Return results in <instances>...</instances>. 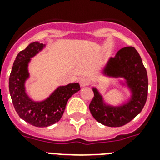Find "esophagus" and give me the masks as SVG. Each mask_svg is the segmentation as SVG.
I'll use <instances>...</instances> for the list:
<instances>
[{
  "instance_id": "1",
  "label": "esophagus",
  "mask_w": 160,
  "mask_h": 160,
  "mask_svg": "<svg viewBox=\"0 0 160 160\" xmlns=\"http://www.w3.org/2000/svg\"><path fill=\"white\" fill-rule=\"evenodd\" d=\"M79 83H80V85L81 87H84V86H86V85H89L90 80H89L87 77H81L80 80H79Z\"/></svg>"
}]
</instances>
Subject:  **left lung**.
Returning a JSON list of instances; mask_svg holds the SVG:
<instances>
[{"label":"left lung","instance_id":"8db88e82","mask_svg":"<svg viewBox=\"0 0 160 160\" xmlns=\"http://www.w3.org/2000/svg\"><path fill=\"white\" fill-rule=\"evenodd\" d=\"M102 74L107 77L124 79L119 83L129 89L130 97L122 105H109L97 88L93 87L94 98L89 105L90 113L105 126H123L137 116L145 105L148 95L146 69L138 51L128 46L119 50L114 57L109 58Z\"/></svg>","mask_w":160,"mask_h":160}]
</instances>
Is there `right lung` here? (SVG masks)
I'll use <instances>...</instances> for the list:
<instances>
[{
    "mask_svg": "<svg viewBox=\"0 0 160 160\" xmlns=\"http://www.w3.org/2000/svg\"><path fill=\"white\" fill-rule=\"evenodd\" d=\"M46 45L35 41L19 52L9 78V90L16 111L21 119L36 127H47L62 117L68 100L80 90L79 83L58 86L49 97L35 101L26 93V82L30 77L28 66L31 58Z\"/></svg>",
    "mask_w": 160,
    "mask_h": 160,
    "instance_id": "right-lung-1",
    "label": "right lung"
}]
</instances>
